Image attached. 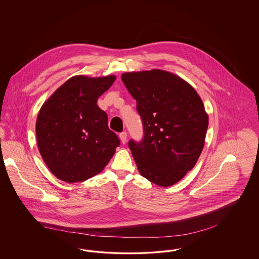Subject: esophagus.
<instances>
[{
	"mask_svg": "<svg viewBox=\"0 0 259 259\" xmlns=\"http://www.w3.org/2000/svg\"><path fill=\"white\" fill-rule=\"evenodd\" d=\"M119 139H120V141H121V143L122 144H126V142H127V133L126 132H122V133H120L119 134Z\"/></svg>",
	"mask_w": 259,
	"mask_h": 259,
	"instance_id": "34e87169",
	"label": "esophagus"
}]
</instances>
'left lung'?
Returning a JSON list of instances; mask_svg holds the SVG:
<instances>
[{
	"instance_id": "obj_1",
	"label": "left lung",
	"mask_w": 259,
	"mask_h": 259,
	"mask_svg": "<svg viewBox=\"0 0 259 259\" xmlns=\"http://www.w3.org/2000/svg\"><path fill=\"white\" fill-rule=\"evenodd\" d=\"M124 85L137 101L145 136L129 142L140 174L162 187L180 182L204 148L209 115L196 90L160 69L126 72Z\"/></svg>"
}]
</instances>
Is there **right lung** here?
<instances>
[{"instance_id": "1", "label": "right lung", "mask_w": 259, "mask_h": 259, "mask_svg": "<svg viewBox=\"0 0 259 259\" xmlns=\"http://www.w3.org/2000/svg\"><path fill=\"white\" fill-rule=\"evenodd\" d=\"M116 76L74 75L40 107L36 121L37 148L57 179L81 183L102 172L119 146L109 129L98 98Z\"/></svg>"}]
</instances>
